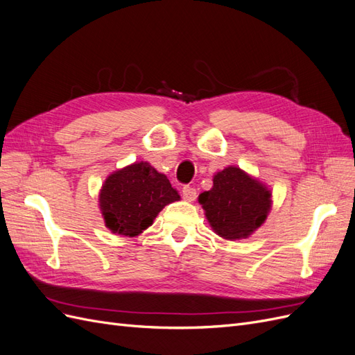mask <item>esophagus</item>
Here are the masks:
<instances>
[{
  "label": "esophagus",
  "mask_w": 355,
  "mask_h": 355,
  "mask_svg": "<svg viewBox=\"0 0 355 355\" xmlns=\"http://www.w3.org/2000/svg\"><path fill=\"white\" fill-rule=\"evenodd\" d=\"M182 196L187 201H194L197 198V189L192 187H184L182 188Z\"/></svg>",
  "instance_id": "esophagus-1"
}]
</instances>
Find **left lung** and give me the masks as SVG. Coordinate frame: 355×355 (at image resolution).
<instances>
[{"instance_id":"left-lung-1","label":"left lung","mask_w":355,"mask_h":355,"mask_svg":"<svg viewBox=\"0 0 355 355\" xmlns=\"http://www.w3.org/2000/svg\"><path fill=\"white\" fill-rule=\"evenodd\" d=\"M198 201L213 231L227 240H240L263 223L271 209V192L239 167H227L213 178V188Z\"/></svg>"}]
</instances>
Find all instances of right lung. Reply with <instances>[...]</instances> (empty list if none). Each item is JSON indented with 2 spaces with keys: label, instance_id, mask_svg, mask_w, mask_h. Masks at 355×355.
Wrapping results in <instances>:
<instances>
[{
  "label": "right lung",
  "instance_id": "1",
  "mask_svg": "<svg viewBox=\"0 0 355 355\" xmlns=\"http://www.w3.org/2000/svg\"><path fill=\"white\" fill-rule=\"evenodd\" d=\"M179 198L166 175L148 163H135L105 180L99 202L106 227L114 234L135 237Z\"/></svg>",
  "mask_w": 355,
  "mask_h": 355
}]
</instances>
